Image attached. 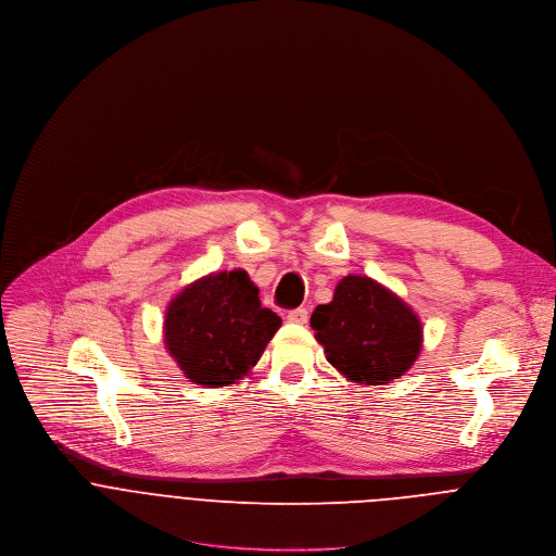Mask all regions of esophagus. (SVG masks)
I'll list each match as a JSON object with an SVG mask.
<instances>
[{"label":"esophagus","instance_id":"34e87169","mask_svg":"<svg viewBox=\"0 0 556 556\" xmlns=\"http://www.w3.org/2000/svg\"><path fill=\"white\" fill-rule=\"evenodd\" d=\"M287 319H289L291 324H306V319H308V311H306L304 306L291 308V311L287 313Z\"/></svg>","mask_w":556,"mask_h":556}]
</instances>
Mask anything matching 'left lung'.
<instances>
[{
	"mask_svg": "<svg viewBox=\"0 0 556 556\" xmlns=\"http://www.w3.org/2000/svg\"><path fill=\"white\" fill-rule=\"evenodd\" d=\"M328 364L355 383L383 386L412 368L422 349L418 315L368 276H346L311 315Z\"/></svg>",
	"mask_w": 556,
	"mask_h": 556,
	"instance_id": "1",
	"label": "left lung"
}]
</instances>
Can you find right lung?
<instances>
[{"label":"right lung","instance_id":"right-lung-1","mask_svg":"<svg viewBox=\"0 0 556 556\" xmlns=\"http://www.w3.org/2000/svg\"><path fill=\"white\" fill-rule=\"evenodd\" d=\"M280 324L243 269L218 271L170 300L164 344L192 383L220 388L250 375Z\"/></svg>","mask_w":556,"mask_h":556}]
</instances>
